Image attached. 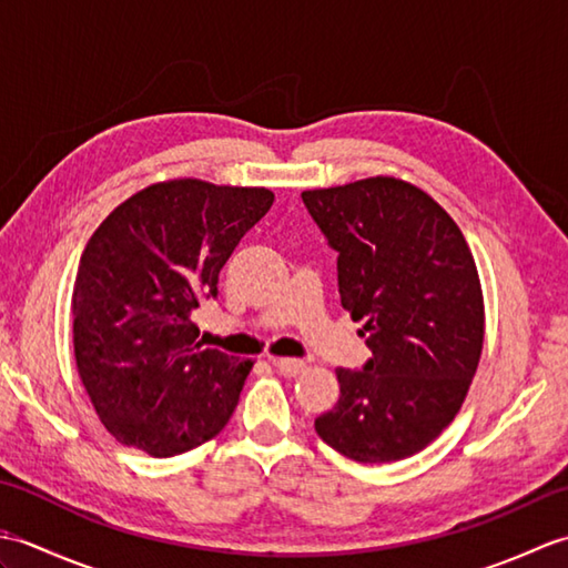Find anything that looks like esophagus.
Here are the masks:
<instances>
[{"label":"esophagus","mask_w":568,"mask_h":568,"mask_svg":"<svg viewBox=\"0 0 568 568\" xmlns=\"http://www.w3.org/2000/svg\"><path fill=\"white\" fill-rule=\"evenodd\" d=\"M271 364L283 373V376H297V373H303L307 368L305 361L300 358H271Z\"/></svg>","instance_id":"esophagus-1"}]
</instances>
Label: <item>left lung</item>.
Masks as SVG:
<instances>
[{
  "label": "left lung",
  "instance_id": "1",
  "mask_svg": "<svg viewBox=\"0 0 568 568\" xmlns=\"http://www.w3.org/2000/svg\"><path fill=\"white\" fill-rule=\"evenodd\" d=\"M336 256L342 307L364 322L371 358L336 368L339 403L320 437L361 464L413 456L462 407L484 348V295L462 229L427 192L395 178L307 190Z\"/></svg>",
  "mask_w": 568,
  "mask_h": 568
}]
</instances>
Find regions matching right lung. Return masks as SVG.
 <instances>
[{
  "label": "right lung",
  "mask_w": 568,
  "mask_h": 568,
  "mask_svg": "<svg viewBox=\"0 0 568 568\" xmlns=\"http://www.w3.org/2000/svg\"><path fill=\"white\" fill-rule=\"evenodd\" d=\"M265 187L171 180L136 192L82 251L72 344L84 390L116 442L185 454L220 434L251 361L202 346L192 322L220 271L271 210Z\"/></svg>",
  "instance_id": "obj_1"
}]
</instances>
